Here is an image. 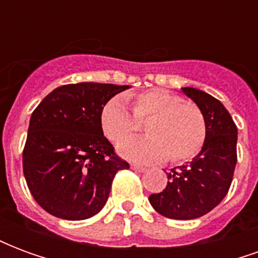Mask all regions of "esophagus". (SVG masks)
<instances>
[{"label": "esophagus", "instance_id": "esophagus-1", "mask_svg": "<svg viewBox=\"0 0 258 258\" xmlns=\"http://www.w3.org/2000/svg\"><path fill=\"white\" fill-rule=\"evenodd\" d=\"M131 168L135 170V171H138V173H144V171H146V168L144 167V166H140V164H133Z\"/></svg>", "mask_w": 258, "mask_h": 258}]
</instances>
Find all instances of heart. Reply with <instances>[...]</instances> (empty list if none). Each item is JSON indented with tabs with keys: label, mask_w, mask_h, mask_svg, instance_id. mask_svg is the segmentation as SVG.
Segmentation results:
<instances>
[{
	"label": "heart",
	"mask_w": 258,
	"mask_h": 258,
	"mask_svg": "<svg viewBox=\"0 0 258 258\" xmlns=\"http://www.w3.org/2000/svg\"><path fill=\"white\" fill-rule=\"evenodd\" d=\"M133 114L121 96L112 98L102 107L99 123L112 142H121L139 131L147 121L150 135L142 140L124 141L118 145L120 155L140 162H162L170 159L181 163L196 156L206 141V121L200 109L170 91L152 88L134 96Z\"/></svg>",
	"instance_id": "obj_1"
}]
</instances>
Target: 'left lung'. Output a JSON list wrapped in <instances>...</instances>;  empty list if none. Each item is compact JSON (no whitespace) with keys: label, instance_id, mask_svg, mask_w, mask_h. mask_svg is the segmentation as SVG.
I'll use <instances>...</instances> for the list:
<instances>
[{"label":"left lung","instance_id":"1","mask_svg":"<svg viewBox=\"0 0 258 258\" xmlns=\"http://www.w3.org/2000/svg\"><path fill=\"white\" fill-rule=\"evenodd\" d=\"M184 94L198 105L206 121V141L189 164L167 173V186L149 196L153 209L173 220H194L221 203L229 190L236 166L238 128L214 96L192 87Z\"/></svg>","mask_w":258,"mask_h":258}]
</instances>
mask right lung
<instances>
[{
    "label": "right lung",
    "instance_id": "right-lung-1",
    "mask_svg": "<svg viewBox=\"0 0 258 258\" xmlns=\"http://www.w3.org/2000/svg\"><path fill=\"white\" fill-rule=\"evenodd\" d=\"M128 85L79 83L58 87L34 109L23 149V174L49 214L87 220L103 209L118 170L128 163L103 135V105Z\"/></svg>",
    "mask_w": 258,
    "mask_h": 258
}]
</instances>
